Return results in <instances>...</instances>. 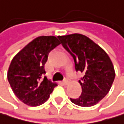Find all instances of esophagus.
Instances as JSON below:
<instances>
[{"mask_svg":"<svg viewBox=\"0 0 124 124\" xmlns=\"http://www.w3.org/2000/svg\"><path fill=\"white\" fill-rule=\"evenodd\" d=\"M69 84V80H65L64 81L62 82V85H67Z\"/></svg>","mask_w":124,"mask_h":124,"instance_id":"obj_1","label":"esophagus"}]
</instances>
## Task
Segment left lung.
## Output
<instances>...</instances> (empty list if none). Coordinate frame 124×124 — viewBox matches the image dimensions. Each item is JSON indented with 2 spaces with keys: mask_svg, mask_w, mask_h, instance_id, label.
I'll return each instance as SVG.
<instances>
[{
  "mask_svg": "<svg viewBox=\"0 0 124 124\" xmlns=\"http://www.w3.org/2000/svg\"><path fill=\"white\" fill-rule=\"evenodd\" d=\"M62 46L72 56L77 72L84 74L79 83L82 93L70 98L79 106L96 105L106 95L115 79L114 66L108 54L89 37L80 33L58 36Z\"/></svg>",
  "mask_w": 124,
  "mask_h": 124,
  "instance_id": "left-lung-1",
  "label": "left lung"
}]
</instances>
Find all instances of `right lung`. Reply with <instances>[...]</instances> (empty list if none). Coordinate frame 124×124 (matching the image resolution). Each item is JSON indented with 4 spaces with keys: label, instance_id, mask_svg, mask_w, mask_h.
<instances>
[{
    "label": "right lung",
    "instance_id": "obj_1",
    "mask_svg": "<svg viewBox=\"0 0 124 124\" xmlns=\"http://www.w3.org/2000/svg\"><path fill=\"white\" fill-rule=\"evenodd\" d=\"M61 43L54 36H40L26 45L11 62L8 80L14 94L30 106H38L50 97L56 83L47 80L44 65L50 51Z\"/></svg>",
    "mask_w": 124,
    "mask_h": 124
}]
</instances>
